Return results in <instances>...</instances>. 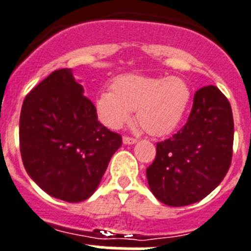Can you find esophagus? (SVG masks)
Returning <instances> with one entry per match:
<instances>
[{"label": "esophagus", "mask_w": 251, "mask_h": 251, "mask_svg": "<svg viewBox=\"0 0 251 251\" xmlns=\"http://www.w3.org/2000/svg\"><path fill=\"white\" fill-rule=\"evenodd\" d=\"M122 142H124V144H135L138 140L135 138H131V136H124Z\"/></svg>", "instance_id": "obj_1"}]
</instances>
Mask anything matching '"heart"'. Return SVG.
Masks as SVG:
<instances>
[{
    "label": "heart",
    "instance_id": "b5f03b06",
    "mask_svg": "<svg viewBox=\"0 0 251 251\" xmlns=\"http://www.w3.org/2000/svg\"><path fill=\"white\" fill-rule=\"evenodd\" d=\"M112 92H103L96 100L98 120L111 130H119L136 120L154 136L167 135L184 119L190 104L191 89L182 77L122 75L112 81Z\"/></svg>",
    "mask_w": 251,
    "mask_h": 251
}]
</instances>
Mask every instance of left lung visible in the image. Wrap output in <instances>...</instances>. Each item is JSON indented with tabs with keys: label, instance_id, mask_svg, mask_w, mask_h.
<instances>
[{
	"label": "left lung",
	"instance_id": "1",
	"mask_svg": "<svg viewBox=\"0 0 251 251\" xmlns=\"http://www.w3.org/2000/svg\"><path fill=\"white\" fill-rule=\"evenodd\" d=\"M233 117L225 94L203 86L194 96L187 122L171 138L157 143L147 168L151 193L171 207L197 203L225 178L232 159Z\"/></svg>",
	"mask_w": 251,
	"mask_h": 251
}]
</instances>
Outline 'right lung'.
<instances>
[{
	"instance_id": "1",
	"label": "right lung",
	"mask_w": 251,
	"mask_h": 251,
	"mask_svg": "<svg viewBox=\"0 0 251 251\" xmlns=\"http://www.w3.org/2000/svg\"><path fill=\"white\" fill-rule=\"evenodd\" d=\"M71 70L48 75L25 97L19 139L24 167L50 197L83 201L96 191L122 138L98 121Z\"/></svg>"
}]
</instances>
